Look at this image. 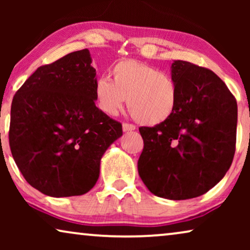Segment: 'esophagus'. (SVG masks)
Segmentation results:
<instances>
[{"instance_id":"1","label":"esophagus","mask_w":250,"mask_h":250,"mask_svg":"<svg viewBox=\"0 0 250 250\" xmlns=\"http://www.w3.org/2000/svg\"><path fill=\"white\" fill-rule=\"evenodd\" d=\"M135 129V126L133 124H128V123H124L123 124V131L124 132H131V131H134Z\"/></svg>"}]
</instances>
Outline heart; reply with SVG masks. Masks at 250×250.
Masks as SVG:
<instances>
[{"label": "heart", "mask_w": 250, "mask_h": 250, "mask_svg": "<svg viewBox=\"0 0 250 250\" xmlns=\"http://www.w3.org/2000/svg\"><path fill=\"white\" fill-rule=\"evenodd\" d=\"M111 81L99 77L94 99L99 109L114 116L127 101L136 121L145 125L166 122L176 110L177 85L169 74L135 60H123L110 69Z\"/></svg>", "instance_id": "b5f03b06"}]
</instances>
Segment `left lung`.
I'll list each match as a JSON object with an SVG mask.
<instances>
[{
	"label": "left lung",
	"instance_id": "obj_1",
	"mask_svg": "<svg viewBox=\"0 0 250 250\" xmlns=\"http://www.w3.org/2000/svg\"><path fill=\"white\" fill-rule=\"evenodd\" d=\"M177 107L166 122L140 127L139 175L150 192L170 200L199 197L230 168L235 151L238 107L213 71L188 61L170 67Z\"/></svg>",
	"mask_w": 250,
	"mask_h": 250
}]
</instances>
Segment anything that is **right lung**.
<instances>
[{
	"label": "right lung",
	"instance_id": "obj_1",
	"mask_svg": "<svg viewBox=\"0 0 250 250\" xmlns=\"http://www.w3.org/2000/svg\"><path fill=\"white\" fill-rule=\"evenodd\" d=\"M87 49L35 73L12 100L9 143L22 176L46 196H81L95 186L102 156L123 135L95 105L97 71Z\"/></svg>",
	"mask_w": 250,
	"mask_h": 250
}]
</instances>
